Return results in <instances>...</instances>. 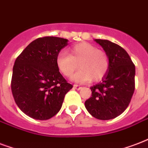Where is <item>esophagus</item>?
Wrapping results in <instances>:
<instances>
[{
    "instance_id": "obj_1",
    "label": "esophagus",
    "mask_w": 148,
    "mask_h": 148,
    "mask_svg": "<svg viewBox=\"0 0 148 148\" xmlns=\"http://www.w3.org/2000/svg\"><path fill=\"white\" fill-rule=\"evenodd\" d=\"M74 88L75 89H77V90H80V89L82 88V87H81V86H77V85H76V84H74Z\"/></svg>"
}]
</instances>
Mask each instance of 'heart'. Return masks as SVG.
Instances as JSON below:
<instances>
[{
	"label": "heart",
	"instance_id": "obj_1",
	"mask_svg": "<svg viewBox=\"0 0 148 148\" xmlns=\"http://www.w3.org/2000/svg\"><path fill=\"white\" fill-rule=\"evenodd\" d=\"M56 66L64 76L71 77L77 68L81 69L72 77L77 83H86L93 80L103 78L109 70V59L103 50L88 42L74 46L70 50V55L60 52L56 59Z\"/></svg>",
	"mask_w": 148,
	"mask_h": 148
}]
</instances>
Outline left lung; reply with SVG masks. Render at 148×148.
<instances>
[{
    "instance_id": "obj_1",
    "label": "left lung",
    "mask_w": 148,
    "mask_h": 148,
    "mask_svg": "<svg viewBox=\"0 0 148 148\" xmlns=\"http://www.w3.org/2000/svg\"><path fill=\"white\" fill-rule=\"evenodd\" d=\"M109 58V70L101 82L91 87L84 106L98 119H114L129 106L135 89V65L127 51L106 39H95Z\"/></svg>"
}]
</instances>
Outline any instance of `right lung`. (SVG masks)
Listing matches in <instances>:
<instances>
[{
	"label": "right lung",
	"mask_w": 148,
	"mask_h": 148,
	"mask_svg": "<svg viewBox=\"0 0 148 148\" xmlns=\"http://www.w3.org/2000/svg\"><path fill=\"white\" fill-rule=\"evenodd\" d=\"M68 40L45 36L34 40L15 60L11 88L14 101L25 114L46 120L61 109L65 95L73 88L60 73L57 54Z\"/></svg>",
	"instance_id": "right-lung-1"
}]
</instances>
